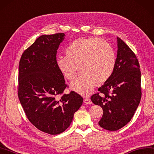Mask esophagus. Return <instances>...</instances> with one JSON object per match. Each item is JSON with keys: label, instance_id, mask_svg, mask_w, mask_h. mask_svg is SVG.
<instances>
[{"label": "esophagus", "instance_id": "obj_1", "mask_svg": "<svg viewBox=\"0 0 154 154\" xmlns=\"http://www.w3.org/2000/svg\"><path fill=\"white\" fill-rule=\"evenodd\" d=\"M83 102H84V103L86 104H92L91 100L88 98V97H85V98L83 99Z\"/></svg>", "mask_w": 154, "mask_h": 154}]
</instances>
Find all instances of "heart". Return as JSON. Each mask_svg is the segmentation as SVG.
Masks as SVG:
<instances>
[{
	"instance_id": "b5f03b06",
	"label": "heart",
	"mask_w": 154,
	"mask_h": 154,
	"mask_svg": "<svg viewBox=\"0 0 154 154\" xmlns=\"http://www.w3.org/2000/svg\"><path fill=\"white\" fill-rule=\"evenodd\" d=\"M66 57L57 59V65L64 77L74 79L78 71L82 72L72 83L71 88L82 94H88L94 87L106 82L112 75L116 55L110 44L96 37L80 38L69 44Z\"/></svg>"
}]
</instances>
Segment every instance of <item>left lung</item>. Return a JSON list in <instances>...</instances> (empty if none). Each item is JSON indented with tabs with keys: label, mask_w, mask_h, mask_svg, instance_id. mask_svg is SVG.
Returning <instances> with one entry per match:
<instances>
[{
	"label": "left lung",
	"mask_w": 154,
	"mask_h": 154,
	"mask_svg": "<svg viewBox=\"0 0 154 154\" xmlns=\"http://www.w3.org/2000/svg\"><path fill=\"white\" fill-rule=\"evenodd\" d=\"M118 52L112 75L92 95L91 100L103 109L99 125L115 131L129 122L141 97V71L135 53L117 38Z\"/></svg>",
	"instance_id": "8db88e82"
}]
</instances>
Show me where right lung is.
I'll use <instances>...</instances> for the list:
<instances>
[{
  "mask_svg": "<svg viewBox=\"0 0 154 154\" xmlns=\"http://www.w3.org/2000/svg\"><path fill=\"white\" fill-rule=\"evenodd\" d=\"M64 38L63 33L40 36L23 52L19 65L18 97L27 118L50 135L64 132L83 104L75 91L64 94L69 86L57 65Z\"/></svg>",
  "mask_w": 154,
  "mask_h": 154,
  "instance_id": "add662e5",
  "label": "right lung"
}]
</instances>
